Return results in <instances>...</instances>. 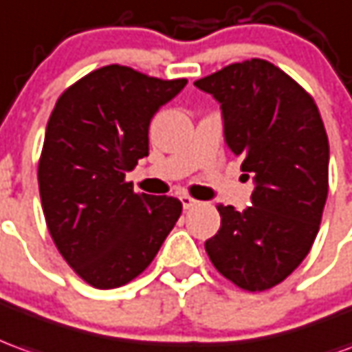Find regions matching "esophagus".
I'll return each mask as SVG.
<instances>
[{"mask_svg":"<svg viewBox=\"0 0 352 352\" xmlns=\"http://www.w3.org/2000/svg\"><path fill=\"white\" fill-rule=\"evenodd\" d=\"M181 204H183L184 210H190V208H194L198 204V200H194L192 196H188V194H183L181 196Z\"/></svg>","mask_w":352,"mask_h":352,"instance_id":"obj_1","label":"esophagus"}]
</instances>
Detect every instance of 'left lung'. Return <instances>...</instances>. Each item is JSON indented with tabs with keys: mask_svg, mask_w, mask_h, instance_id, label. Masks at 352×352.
<instances>
[{
	"mask_svg": "<svg viewBox=\"0 0 352 352\" xmlns=\"http://www.w3.org/2000/svg\"><path fill=\"white\" fill-rule=\"evenodd\" d=\"M194 85L221 102L228 148L255 181L248 210L219 204L221 228L206 252L234 286L265 292L301 265L318 234L330 160L324 122L313 97L263 58L228 65Z\"/></svg>",
	"mask_w": 352,
	"mask_h": 352,
	"instance_id": "left-lung-1",
	"label": "left lung"
}]
</instances>
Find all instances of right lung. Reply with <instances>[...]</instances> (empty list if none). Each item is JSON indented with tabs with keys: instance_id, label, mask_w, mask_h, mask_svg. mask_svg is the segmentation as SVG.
<instances>
[{
	"instance_id": "right-lung-1",
	"label": "right lung",
	"mask_w": 352,
	"mask_h": 352,
	"mask_svg": "<svg viewBox=\"0 0 352 352\" xmlns=\"http://www.w3.org/2000/svg\"><path fill=\"white\" fill-rule=\"evenodd\" d=\"M186 85L108 65L66 87L38 164L49 234L72 270L99 289L125 286L156 257L183 204L137 194L125 173L148 156V125Z\"/></svg>"
}]
</instances>
